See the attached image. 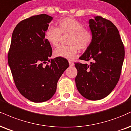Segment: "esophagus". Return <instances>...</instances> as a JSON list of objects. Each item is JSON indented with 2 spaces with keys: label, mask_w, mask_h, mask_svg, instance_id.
<instances>
[{
  "label": "esophagus",
  "mask_w": 131,
  "mask_h": 131,
  "mask_svg": "<svg viewBox=\"0 0 131 131\" xmlns=\"http://www.w3.org/2000/svg\"><path fill=\"white\" fill-rule=\"evenodd\" d=\"M69 64H70V67H72V66H74V62H72L71 61H69Z\"/></svg>",
  "instance_id": "34e87169"
}]
</instances>
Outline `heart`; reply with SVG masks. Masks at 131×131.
<instances>
[{
  "mask_svg": "<svg viewBox=\"0 0 131 131\" xmlns=\"http://www.w3.org/2000/svg\"><path fill=\"white\" fill-rule=\"evenodd\" d=\"M62 34L71 35L69 40L71 46L59 47L54 50V56L68 60L73 59L79 49L82 51L88 49L93 38L90 30L83 27V24L73 17L61 19L57 23V27H48L45 32V38L50 45L57 47L60 42Z\"/></svg>",
  "mask_w": 131,
  "mask_h": 131,
  "instance_id": "heart-1",
  "label": "heart"
}]
</instances>
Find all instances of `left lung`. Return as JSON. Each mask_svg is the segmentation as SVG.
I'll return each instance as SVG.
<instances>
[{
    "label": "left lung",
    "instance_id": "left-lung-1",
    "mask_svg": "<svg viewBox=\"0 0 131 131\" xmlns=\"http://www.w3.org/2000/svg\"><path fill=\"white\" fill-rule=\"evenodd\" d=\"M93 38L80 60L90 64L75 63V81L79 92L89 100L104 98L115 87L121 75L124 48L117 28L109 20L96 16L89 20Z\"/></svg>",
    "mask_w": 131,
    "mask_h": 131
}]
</instances>
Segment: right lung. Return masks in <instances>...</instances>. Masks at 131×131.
I'll return each instance as SVG.
<instances>
[{"label": "right lung", "mask_w": 131, "mask_h": 131, "mask_svg": "<svg viewBox=\"0 0 131 131\" xmlns=\"http://www.w3.org/2000/svg\"><path fill=\"white\" fill-rule=\"evenodd\" d=\"M52 17L46 14L32 16L19 23L12 34L8 61L20 93L31 101L42 102L56 93L57 84L69 67L67 60L50 59V44L45 32Z\"/></svg>", "instance_id": "right-lung-1"}]
</instances>
